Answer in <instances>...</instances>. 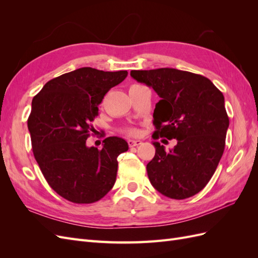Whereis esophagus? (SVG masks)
<instances>
[{
	"label": "esophagus",
	"instance_id": "1",
	"mask_svg": "<svg viewBox=\"0 0 258 258\" xmlns=\"http://www.w3.org/2000/svg\"><path fill=\"white\" fill-rule=\"evenodd\" d=\"M142 144L141 140H128V145L130 147H134V146H139Z\"/></svg>",
	"mask_w": 258,
	"mask_h": 258
}]
</instances>
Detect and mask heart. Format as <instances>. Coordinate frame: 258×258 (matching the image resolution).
Returning <instances> with one entry per match:
<instances>
[{
    "instance_id": "obj_1",
    "label": "heart",
    "mask_w": 258,
    "mask_h": 258,
    "mask_svg": "<svg viewBox=\"0 0 258 258\" xmlns=\"http://www.w3.org/2000/svg\"><path fill=\"white\" fill-rule=\"evenodd\" d=\"M126 132H127V134H129V135H136L137 134V130L134 129V128H129V129L126 130Z\"/></svg>"
}]
</instances>
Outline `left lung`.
I'll return each instance as SVG.
<instances>
[{"mask_svg": "<svg viewBox=\"0 0 258 258\" xmlns=\"http://www.w3.org/2000/svg\"><path fill=\"white\" fill-rule=\"evenodd\" d=\"M130 75L160 98L153 138L177 140L169 152L153 142L155 156L146 166L151 184L172 199L194 196L209 183L225 150L229 118L223 93L207 77L176 69L134 70Z\"/></svg>", "mask_w": 258, "mask_h": 258, "instance_id": "left-lung-1", "label": "left lung"}]
</instances>
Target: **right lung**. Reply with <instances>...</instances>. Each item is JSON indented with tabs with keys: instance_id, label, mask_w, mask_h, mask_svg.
I'll return each instance as SVG.
<instances>
[{
	"instance_id": "right-lung-1",
	"label": "right lung",
	"mask_w": 258,
	"mask_h": 258,
	"mask_svg": "<svg viewBox=\"0 0 258 258\" xmlns=\"http://www.w3.org/2000/svg\"><path fill=\"white\" fill-rule=\"evenodd\" d=\"M127 75L81 68L50 80L32 100L28 129L35 160L51 188L74 204L99 201L115 184L117 157L128 143L108 137L98 150L86 140L106 92Z\"/></svg>"
}]
</instances>
